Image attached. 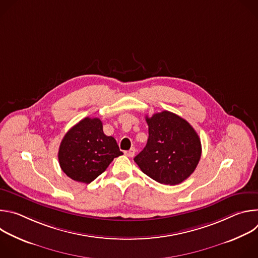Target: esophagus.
Here are the masks:
<instances>
[{
    "mask_svg": "<svg viewBox=\"0 0 258 258\" xmlns=\"http://www.w3.org/2000/svg\"><path fill=\"white\" fill-rule=\"evenodd\" d=\"M136 154V149L135 148H131L128 151H125V155L128 157H133Z\"/></svg>",
    "mask_w": 258,
    "mask_h": 258,
    "instance_id": "1",
    "label": "esophagus"
}]
</instances>
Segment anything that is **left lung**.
Listing matches in <instances>:
<instances>
[{
	"label": "left lung",
	"instance_id": "1",
	"mask_svg": "<svg viewBox=\"0 0 258 258\" xmlns=\"http://www.w3.org/2000/svg\"><path fill=\"white\" fill-rule=\"evenodd\" d=\"M149 138L134 158L141 170L164 185L174 186L187 179L201 157V142L192 125L166 111L146 116Z\"/></svg>",
	"mask_w": 258,
	"mask_h": 258
}]
</instances>
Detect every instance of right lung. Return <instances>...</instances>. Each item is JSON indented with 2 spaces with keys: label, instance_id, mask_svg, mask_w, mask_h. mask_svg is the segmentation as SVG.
I'll return each mask as SVG.
<instances>
[{
  "label": "right lung",
  "instance_id": "add662e5",
  "mask_svg": "<svg viewBox=\"0 0 258 258\" xmlns=\"http://www.w3.org/2000/svg\"><path fill=\"white\" fill-rule=\"evenodd\" d=\"M113 137L103 132L99 118L86 117L73 125L61 141L58 159L63 172L76 181L90 183L122 155Z\"/></svg>",
  "mask_w": 258,
  "mask_h": 258
}]
</instances>
